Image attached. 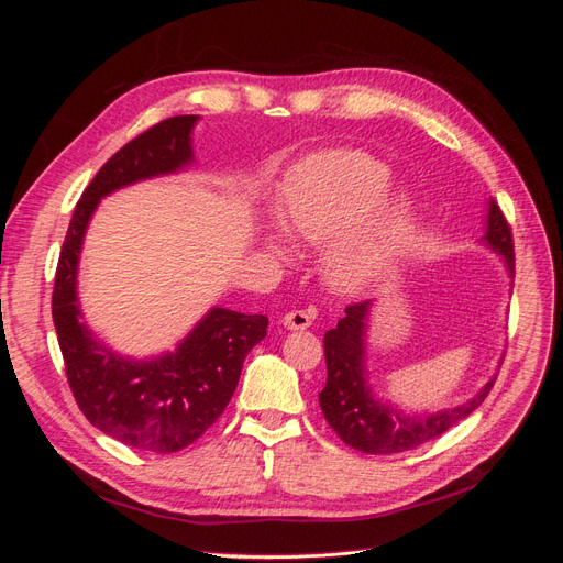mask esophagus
Wrapping results in <instances>:
<instances>
[{"mask_svg":"<svg viewBox=\"0 0 563 563\" xmlns=\"http://www.w3.org/2000/svg\"><path fill=\"white\" fill-rule=\"evenodd\" d=\"M284 327L291 329V331H305L312 327V314L308 310H291L284 314Z\"/></svg>","mask_w":563,"mask_h":563,"instance_id":"obj_1","label":"esophagus"}]
</instances>
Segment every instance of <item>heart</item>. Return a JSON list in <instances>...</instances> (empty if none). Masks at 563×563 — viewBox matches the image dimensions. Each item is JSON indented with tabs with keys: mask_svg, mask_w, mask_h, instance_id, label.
Wrapping results in <instances>:
<instances>
[{
	"mask_svg": "<svg viewBox=\"0 0 563 563\" xmlns=\"http://www.w3.org/2000/svg\"><path fill=\"white\" fill-rule=\"evenodd\" d=\"M389 166L366 152L333 150L302 162L282 195L284 228L310 244H328L327 275L343 291L380 282L411 234V199L385 197ZM284 253L279 240L269 242Z\"/></svg>",
	"mask_w": 563,
	"mask_h": 563,
	"instance_id": "1",
	"label": "heart"
}]
</instances>
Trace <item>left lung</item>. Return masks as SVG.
I'll use <instances>...</instances> for the list:
<instances>
[{"mask_svg":"<svg viewBox=\"0 0 563 563\" xmlns=\"http://www.w3.org/2000/svg\"><path fill=\"white\" fill-rule=\"evenodd\" d=\"M484 242L496 249L515 277V240L505 213L496 201L490 199L488 228ZM371 302H352L345 308V317L338 327L323 335V356H327V385L319 391V404L323 418L333 432L345 441L347 446L371 453L391 455L413 451L428 441L451 430L474 408H479L496 383L493 378L486 387L467 404L439 411L432 416H406L397 408L373 399L364 378V333Z\"/></svg>","mask_w":563,"mask_h":563,"instance_id":"left-lung-1","label":"left lung"}]
</instances>
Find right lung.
I'll list each match as a JSON object with an SVG mask.
<instances>
[{"mask_svg":"<svg viewBox=\"0 0 563 563\" xmlns=\"http://www.w3.org/2000/svg\"><path fill=\"white\" fill-rule=\"evenodd\" d=\"M195 122L197 114L168 117L135 135L100 166L67 225L51 298L65 376L79 411L100 432L131 449L155 453L190 446L225 411L246 354L267 335V317L213 308L174 354L152 362L126 360L81 323L77 263L100 197L135 180L178 172L192 162Z\"/></svg>","mask_w":563,"mask_h":563,"instance_id":"obj_1","label":"right lung"}]
</instances>
